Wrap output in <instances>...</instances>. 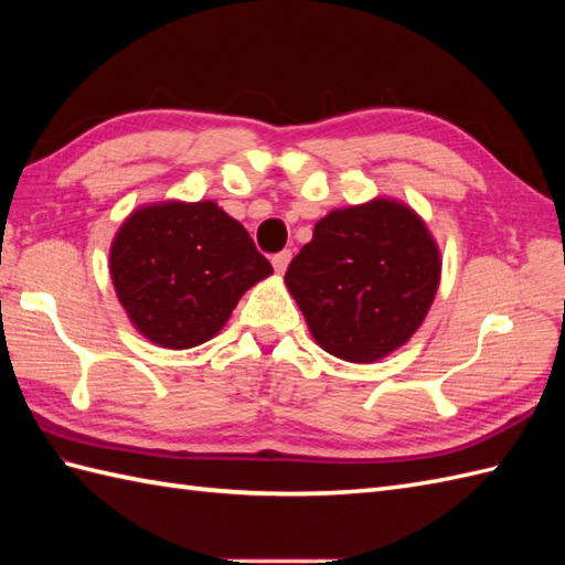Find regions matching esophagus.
<instances>
[{"label": "esophagus", "instance_id": "1", "mask_svg": "<svg viewBox=\"0 0 565 565\" xmlns=\"http://www.w3.org/2000/svg\"><path fill=\"white\" fill-rule=\"evenodd\" d=\"M291 249H284V252H279V255H274L271 257V264H274V269H276V274H284L286 271V267H289V262H291Z\"/></svg>", "mask_w": 565, "mask_h": 565}]
</instances>
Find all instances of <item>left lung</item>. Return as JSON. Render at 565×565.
Segmentation results:
<instances>
[{"label":"left lung","mask_w":565,"mask_h":565,"mask_svg":"<svg viewBox=\"0 0 565 565\" xmlns=\"http://www.w3.org/2000/svg\"><path fill=\"white\" fill-rule=\"evenodd\" d=\"M439 279V245L423 215L376 196L320 218L284 284L322 350L371 364L419 330Z\"/></svg>","instance_id":"8db88e82"}]
</instances>
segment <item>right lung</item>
Segmentation results:
<instances>
[{
	"label": "right lung",
	"instance_id": "right-lung-1",
	"mask_svg": "<svg viewBox=\"0 0 565 565\" xmlns=\"http://www.w3.org/2000/svg\"><path fill=\"white\" fill-rule=\"evenodd\" d=\"M271 271L243 223L211 199L138 206L109 249L118 303L130 326L164 350L215 338L243 294Z\"/></svg>",
	"mask_w": 565,
	"mask_h": 565
}]
</instances>
